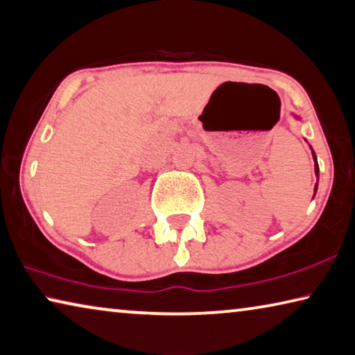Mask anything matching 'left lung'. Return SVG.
Wrapping results in <instances>:
<instances>
[{"instance_id": "obj_1", "label": "left lung", "mask_w": 355, "mask_h": 355, "mask_svg": "<svg viewBox=\"0 0 355 355\" xmlns=\"http://www.w3.org/2000/svg\"><path fill=\"white\" fill-rule=\"evenodd\" d=\"M313 157H314V161H316V156H314V153H313ZM314 171H316V173L319 172V166H318V162H316V164H314ZM316 188H318V184H316V187H314V193H316Z\"/></svg>"}]
</instances>
